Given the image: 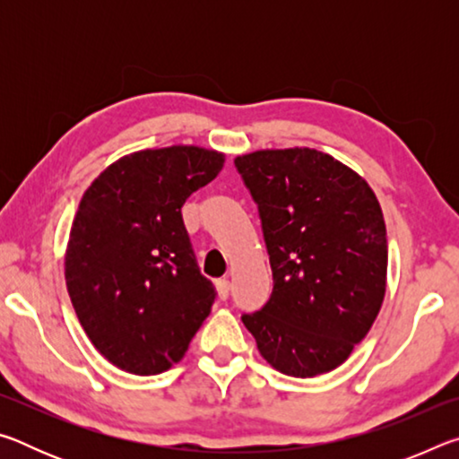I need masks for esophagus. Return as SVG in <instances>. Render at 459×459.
I'll return each mask as SVG.
<instances>
[{
    "mask_svg": "<svg viewBox=\"0 0 459 459\" xmlns=\"http://www.w3.org/2000/svg\"><path fill=\"white\" fill-rule=\"evenodd\" d=\"M229 290H230V281L227 277H222V279H219V281H216V291H219L221 299L229 298Z\"/></svg>",
    "mask_w": 459,
    "mask_h": 459,
    "instance_id": "esophagus-1",
    "label": "esophagus"
}]
</instances>
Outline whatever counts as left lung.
Returning a JSON list of instances; mask_svg holds the SVG:
<instances>
[{
	"label": "left lung",
	"mask_w": 459,
	"mask_h": 459,
	"mask_svg": "<svg viewBox=\"0 0 459 459\" xmlns=\"http://www.w3.org/2000/svg\"><path fill=\"white\" fill-rule=\"evenodd\" d=\"M265 235L273 293L243 316L257 351L287 377L338 368L375 324L386 291V227L352 168L309 147L235 158Z\"/></svg>",
	"instance_id": "8db88e82"
}]
</instances>
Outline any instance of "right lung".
<instances>
[{"mask_svg":"<svg viewBox=\"0 0 459 459\" xmlns=\"http://www.w3.org/2000/svg\"><path fill=\"white\" fill-rule=\"evenodd\" d=\"M224 153L200 145L139 150L82 194L65 255L76 317L92 346L139 377L180 362L211 314L212 283L194 259L182 206Z\"/></svg>","mask_w":459,"mask_h":459,"instance_id":"obj_1","label":"right lung"}]
</instances>
